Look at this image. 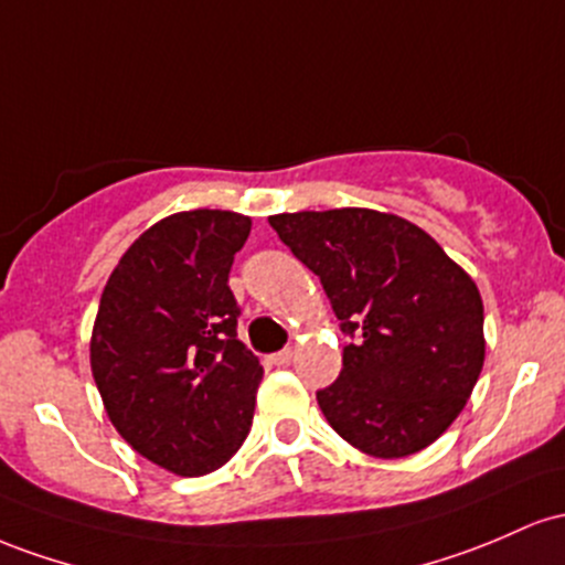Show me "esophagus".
<instances>
[{
	"label": "esophagus",
	"instance_id": "34e87169",
	"mask_svg": "<svg viewBox=\"0 0 565 565\" xmlns=\"http://www.w3.org/2000/svg\"><path fill=\"white\" fill-rule=\"evenodd\" d=\"M290 358H294V350H280V352L271 354L269 360H271V363H275V365H288Z\"/></svg>",
	"mask_w": 565,
	"mask_h": 565
}]
</instances>
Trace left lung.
Instances as JSON below:
<instances>
[{"instance_id": "left-lung-1", "label": "left lung", "mask_w": 565, "mask_h": 565, "mask_svg": "<svg viewBox=\"0 0 565 565\" xmlns=\"http://www.w3.org/2000/svg\"><path fill=\"white\" fill-rule=\"evenodd\" d=\"M320 277L344 347L322 414L367 456H411L451 427L483 371V301L472 277L411 221L367 207L269 215Z\"/></svg>"}]
</instances>
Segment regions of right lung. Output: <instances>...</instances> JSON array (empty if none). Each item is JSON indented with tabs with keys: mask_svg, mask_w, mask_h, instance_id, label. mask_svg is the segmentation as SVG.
Instances as JSON below:
<instances>
[{
	"mask_svg": "<svg viewBox=\"0 0 565 565\" xmlns=\"http://www.w3.org/2000/svg\"><path fill=\"white\" fill-rule=\"evenodd\" d=\"M250 218L183 211L125 250L100 294L90 367L117 433L162 470H218L250 433L264 367L230 288Z\"/></svg>",
	"mask_w": 565,
	"mask_h": 565,
	"instance_id": "add662e5",
	"label": "right lung"
}]
</instances>
